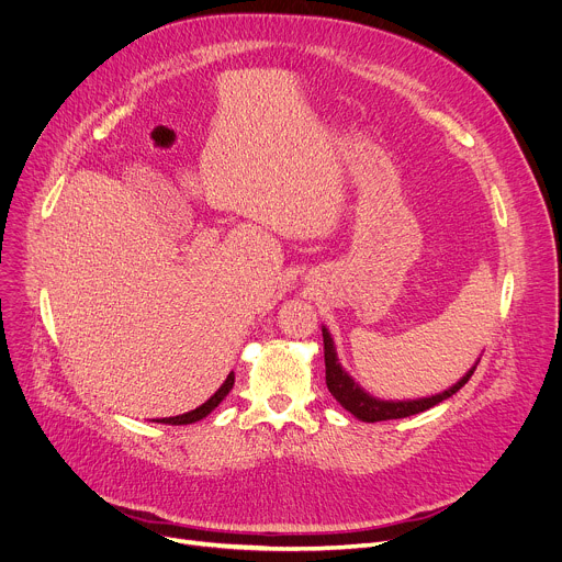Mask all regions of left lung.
Segmentation results:
<instances>
[{
	"instance_id": "1",
	"label": "left lung",
	"mask_w": 562,
	"mask_h": 562,
	"mask_svg": "<svg viewBox=\"0 0 562 562\" xmlns=\"http://www.w3.org/2000/svg\"><path fill=\"white\" fill-rule=\"evenodd\" d=\"M323 342H325V379H327V387L331 392V396L349 411L356 419L374 424V422H387V419H403L411 415H419L428 407L446 401L448 396H452L457 390H462L469 379L473 376L477 363L459 379L452 387L435 394V396H426V398H413V401H381L372 394H368L359 383H356L338 363L336 356V347L334 340L327 331V327H323Z\"/></svg>"
}]
</instances>
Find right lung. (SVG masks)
I'll return each mask as SVG.
<instances>
[{
  "instance_id": "1",
  "label": "right lung",
  "mask_w": 562,
  "mask_h": 562,
  "mask_svg": "<svg viewBox=\"0 0 562 562\" xmlns=\"http://www.w3.org/2000/svg\"><path fill=\"white\" fill-rule=\"evenodd\" d=\"M233 383H235V374L231 372L228 376H226V381L222 383V387L206 401V403H201L199 407H194V411H190V413H186V415H177V417H166V419H155L157 424H170V426H186V424H194V422H199V419H203V417H209L215 407L224 401V396L233 390Z\"/></svg>"
}]
</instances>
